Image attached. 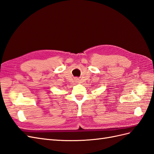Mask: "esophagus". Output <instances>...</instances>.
Returning <instances> with one entry per match:
<instances>
[{
	"label": "esophagus",
	"mask_w": 154,
	"mask_h": 154,
	"mask_svg": "<svg viewBox=\"0 0 154 154\" xmlns=\"http://www.w3.org/2000/svg\"><path fill=\"white\" fill-rule=\"evenodd\" d=\"M76 80H77V79H76Z\"/></svg>",
	"instance_id": "1"
}]
</instances>
